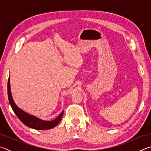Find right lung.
Instances as JSON below:
<instances>
[{
  "mask_svg": "<svg viewBox=\"0 0 151 151\" xmlns=\"http://www.w3.org/2000/svg\"><path fill=\"white\" fill-rule=\"evenodd\" d=\"M8 97L10 104L12 107V110L18 118L20 119L22 123L26 125L28 127L32 128V129H37V130H47L50 129L54 128L59 123L60 121L62 119V117L63 116L64 111H63L61 113L57 116L55 119L52 120V121H43V120L40 119L37 117L35 116H32L31 114H29L25 112L19 108L12 99L11 91V86H10V76L9 78L8 81Z\"/></svg>",
  "mask_w": 151,
  "mask_h": 151,
  "instance_id": "obj_1",
  "label": "right lung"
}]
</instances>
